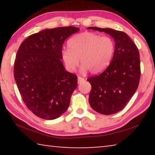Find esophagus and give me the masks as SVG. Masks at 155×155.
<instances>
[{
  "label": "esophagus",
  "mask_w": 155,
  "mask_h": 155,
  "mask_svg": "<svg viewBox=\"0 0 155 155\" xmlns=\"http://www.w3.org/2000/svg\"><path fill=\"white\" fill-rule=\"evenodd\" d=\"M85 81V78H82L81 77H78V83H82L83 81Z\"/></svg>",
  "instance_id": "34e87169"
}]
</instances>
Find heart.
I'll return each mask as SVG.
<instances>
[{
	"instance_id": "1",
	"label": "heart",
	"mask_w": 155,
	"mask_h": 155,
	"mask_svg": "<svg viewBox=\"0 0 155 155\" xmlns=\"http://www.w3.org/2000/svg\"><path fill=\"white\" fill-rule=\"evenodd\" d=\"M68 48L61 52L62 59L69 72H73L78 65L81 71L88 70L97 74L105 69L114 57L115 45L114 40L107 36L85 32L77 34L68 41Z\"/></svg>"
}]
</instances>
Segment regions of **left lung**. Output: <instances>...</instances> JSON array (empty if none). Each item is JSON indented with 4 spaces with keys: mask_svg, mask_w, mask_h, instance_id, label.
Segmentation results:
<instances>
[{
    "mask_svg": "<svg viewBox=\"0 0 155 155\" xmlns=\"http://www.w3.org/2000/svg\"><path fill=\"white\" fill-rule=\"evenodd\" d=\"M104 32L115 41L114 57L107 69L89 78L91 85L90 104L94 111L111 115L127 105L138 87L140 79V59L138 49L127 33L110 28L88 27Z\"/></svg>",
    "mask_w": 155,
    "mask_h": 155,
    "instance_id": "1",
    "label": "left lung"
}]
</instances>
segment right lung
Wrapping results in <instances>:
<instances>
[{
	"label": "right lung",
	"mask_w": 155,
	"mask_h": 155,
	"mask_svg": "<svg viewBox=\"0 0 155 155\" xmlns=\"http://www.w3.org/2000/svg\"><path fill=\"white\" fill-rule=\"evenodd\" d=\"M80 28H46L21 44L14 64V78L23 101L40 118L54 120L67 111L77 87V75L61 61L65 40Z\"/></svg>",
	"instance_id": "right-lung-1"
}]
</instances>
